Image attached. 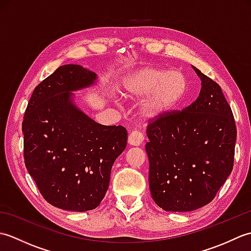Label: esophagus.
Here are the masks:
<instances>
[{"label":"esophagus","mask_w":251,"mask_h":251,"mask_svg":"<svg viewBox=\"0 0 251 251\" xmlns=\"http://www.w3.org/2000/svg\"><path fill=\"white\" fill-rule=\"evenodd\" d=\"M143 140H145V137L138 130L131 131L128 136V143L130 146H140Z\"/></svg>","instance_id":"esophagus-1"}]
</instances>
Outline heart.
<instances>
[{
    "instance_id": "1",
    "label": "heart",
    "mask_w": 251,
    "mask_h": 251,
    "mask_svg": "<svg viewBox=\"0 0 251 251\" xmlns=\"http://www.w3.org/2000/svg\"><path fill=\"white\" fill-rule=\"evenodd\" d=\"M123 94L127 98H143L140 113L147 121L167 117L183 102L189 81L183 72L164 68L143 67L123 78Z\"/></svg>"
}]
</instances>
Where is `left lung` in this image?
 <instances>
[{
	"label": "left lung",
	"mask_w": 251,
	"mask_h": 251,
	"mask_svg": "<svg viewBox=\"0 0 251 251\" xmlns=\"http://www.w3.org/2000/svg\"><path fill=\"white\" fill-rule=\"evenodd\" d=\"M193 69L201 79L197 99L147 128L149 185L166 211L209 204L233 169L236 126L231 106L219 85Z\"/></svg>",
	"instance_id": "1"
}]
</instances>
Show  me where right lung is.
<instances>
[{"label":"right lung","mask_w":251,"mask_h":251,"mask_svg":"<svg viewBox=\"0 0 251 251\" xmlns=\"http://www.w3.org/2000/svg\"><path fill=\"white\" fill-rule=\"evenodd\" d=\"M96 79L82 66H61L35 87L25 112V167L45 201L63 210L99 206L127 145L125 127L98 124L74 103L72 92Z\"/></svg>","instance_id":"obj_1"}]
</instances>
